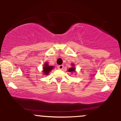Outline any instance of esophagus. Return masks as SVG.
Instances as JSON below:
<instances>
[{
	"label": "esophagus",
	"mask_w": 121,
	"mask_h": 121,
	"mask_svg": "<svg viewBox=\"0 0 121 121\" xmlns=\"http://www.w3.org/2000/svg\"><path fill=\"white\" fill-rule=\"evenodd\" d=\"M57 67H58V68H59V69H60V70H62V69L64 68V66L62 65H59V66H58Z\"/></svg>",
	"instance_id": "34e87169"
}]
</instances>
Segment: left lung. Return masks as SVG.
<instances>
[{
  "label": "left lung",
  "mask_w": 121,
  "mask_h": 121,
  "mask_svg": "<svg viewBox=\"0 0 121 121\" xmlns=\"http://www.w3.org/2000/svg\"><path fill=\"white\" fill-rule=\"evenodd\" d=\"M69 72H75V70H76V69H75V67L74 66V65H72V67L70 68L68 70Z\"/></svg>",
  "instance_id": "8db88e82"
}]
</instances>
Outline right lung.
Listing matches in <instances>:
<instances>
[{"label":"right lung","mask_w":121,"mask_h":121,"mask_svg":"<svg viewBox=\"0 0 121 121\" xmlns=\"http://www.w3.org/2000/svg\"><path fill=\"white\" fill-rule=\"evenodd\" d=\"M53 66H49L48 62H45L44 65V67H43V72L44 74L45 75H48L49 72L52 70V69H53Z\"/></svg>","instance_id":"obj_1"}]
</instances>
